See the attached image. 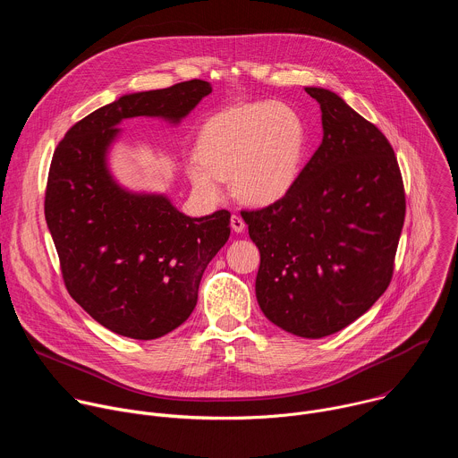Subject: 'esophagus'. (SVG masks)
<instances>
[{"instance_id":"obj_1","label":"esophagus","mask_w":458,"mask_h":458,"mask_svg":"<svg viewBox=\"0 0 458 458\" xmlns=\"http://www.w3.org/2000/svg\"><path fill=\"white\" fill-rule=\"evenodd\" d=\"M230 225H232V230H233L235 233H241V232L244 230V221H242L241 216H232V217H230Z\"/></svg>"}]
</instances>
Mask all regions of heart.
<instances>
[{
    "label": "heart",
    "mask_w": 458,
    "mask_h": 458,
    "mask_svg": "<svg viewBox=\"0 0 458 458\" xmlns=\"http://www.w3.org/2000/svg\"><path fill=\"white\" fill-rule=\"evenodd\" d=\"M308 124L301 112L279 101L230 106L201 126L195 154L184 174L199 199L219 203L225 179L237 198L253 207H268L293 190L306 154Z\"/></svg>",
    "instance_id": "b5f03b06"
}]
</instances>
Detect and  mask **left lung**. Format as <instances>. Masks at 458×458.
<instances>
[{
  "label": "left lung",
  "instance_id": "8db88e82",
  "mask_svg": "<svg viewBox=\"0 0 458 458\" xmlns=\"http://www.w3.org/2000/svg\"><path fill=\"white\" fill-rule=\"evenodd\" d=\"M322 112V143L281 201L244 212L260 253L257 302L304 339L341 332L386 292L406 199L394 148L328 89H304Z\"/></svg>",
  "mask_w": 458,
  "mask_h": 458
}]
</instances>
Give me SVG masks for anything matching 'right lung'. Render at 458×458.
Returning <instances> with one entry per match:
<instances>
[{"label":"right lung","mask_w":458,"mask_h":458,"mask_svg":"<svg viewBox=\"0 0 458 458\" xmlns=\"http://www.w3.org/2000/svg\"><path fill=\"white\" fill-rule=\"evenodd\" d=\"M212 92L201 80L124 94L76 123L57 145L45 219L72 299L106 330L159 339L198 304L201 277L230 237V212L188 217L166 193L130 190L108 156L132 117L177 126Z\"/></svg>","instance_id":"obj_1"}]
</instances>
